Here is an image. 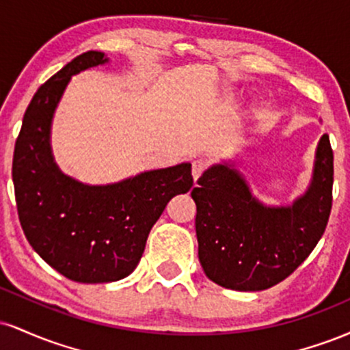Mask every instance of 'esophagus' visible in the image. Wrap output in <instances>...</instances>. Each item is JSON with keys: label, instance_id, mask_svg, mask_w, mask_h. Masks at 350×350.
Returning a JSON list of instances; mask_svg holds the SVG:
<instances>
[{"label": "esophagus", "instance_id": "obj_1", "mask_svg": "<svg viewBox=\"0 0 350 350\" xmlns=\"http://www.w3.org/2000/svg\"><path fill=\"white\" fill-rule=\"evenodd\" d=\"M206 167H207V161H206V159H202V158L196 159V161L192 163V178H194L196 183H198L200 174L206 171Z\"/></svg>", "mask_w": 350, "mask_h": 350}]
</instances>
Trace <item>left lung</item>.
Wrapping results in <instances>:
<instances>
[{
	"label": "left lung",
	"mask_w": 350,
	"mask_h": 350,
	"mask_svg": "<svg viewBox=\"0 0 350 350\" xmlns=\"http://www.w3.org/2000/svg\"><path fill=\"white\" fill-rule=\"evenodd\" d=\"M334 156L329 136L316 148L311 183L291 206H267L234 163L214 164L192 189L199 262L208 280L235 291H262L291 275L326 230Z\"/></svg>",
	"instance_id": "obj_1"
}]
</instances>
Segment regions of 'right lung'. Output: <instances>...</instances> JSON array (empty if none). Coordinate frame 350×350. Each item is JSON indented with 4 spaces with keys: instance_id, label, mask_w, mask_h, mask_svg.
<instances>
[{
    "instance_id": "obj_1",
    "label": "right lung",
    "mask_w": 350,
    "mask_h": 350,
    "mask_svg": "<svg viewBox=\"0 0 350 350\" xmlns=\"http://www.w3.org/2000/svg\"><path fill=\"white\" fill-rule=\"evenodd\" d=\"M107 62L103 52H83L39 87L13 156L16 206L27 242L44 262L79 283H110L130 275L164 207L194 183L191 163L103 186L83 184L59 170L51 148L55 108L72 75Z\"/></svg>"
}]
</instances>
